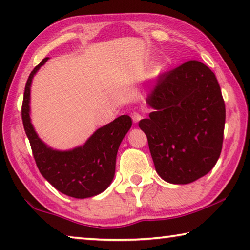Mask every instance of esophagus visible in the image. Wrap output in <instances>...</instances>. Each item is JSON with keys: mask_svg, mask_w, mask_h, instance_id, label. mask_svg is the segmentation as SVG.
I'll return each instance as SVG.
<instances>
[{"mask_svg": "<svg viewBox=\"0 0 250 250\" xmlns=\"http://www.w3.org/2000/svg\"><path fill=\"white\" fill-rule=\"evenodd\" d=\"M131 118H132V120H133L134 124H138V122L142 119V116L139 112H135L134 111V112L131 113Z\"/></svg>", "mask_w": 250, "mask_h": 250, "instance_id": "1", "label": "esophagus"}]
</instances>
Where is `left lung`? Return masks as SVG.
<instances>
[{"instance_id":"left-lung-1","label":"left lung","mask_w":250,"mask_h":250,"mask_svg":"<svg viewBox=\"0 0 250 250\" xmlns=\"http://www.w3.org/2000/svg\"><path fill=\"white\" fill-rule=\"evenodd\" d=\"M153 109L139 122L155 171L172 184L206 175L221 155L226 110L216 76L188 61L159 76L146 98Z\"/></svg>"}]
</instances>
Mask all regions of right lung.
<instances>
[{"instance_id": "right-lung-1", "label": "right lung", "mask_w": 250, "mask_h": 250, "mask_svg": "<svg viewBox=\"0 0 250 250\" xmlns=\"http://www.w3.org/2000/svg\"><path fill=\"white\" fill-rule=\"evenodd\" d=\"M48 61L44 58L25 84L22 104V120L36 166L41 174L59 192L75 198H87L103 193L111 184L116 172L118 149L128 133L132 120L126 115L118 117L101 126L83 146L68 151L49 147L41 140L31 122L29 100L34 75Z\"/></svg>"}]
</instances>
